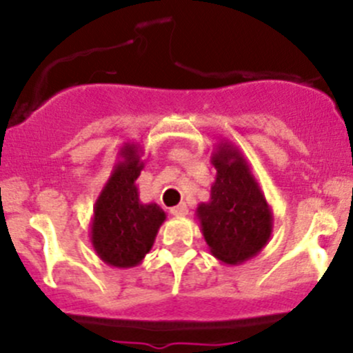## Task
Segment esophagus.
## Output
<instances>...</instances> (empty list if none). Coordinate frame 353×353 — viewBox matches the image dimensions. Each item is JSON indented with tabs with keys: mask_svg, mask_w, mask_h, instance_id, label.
Masks as SVG:
<instances>
[{
	"mask_svg": "<svg viewBox=\"0 0 353 353\" xmlns=\"http://www.w3.org/2000/svg\"><path fill=\"white\" fill-rule=\"evenodd\" d=\"M170 213H172L174 216H186L188 215V206L184 205V203H181V205L170 208Z\"/></svg>",
	"mask_w": 353,
	"mask_h": 353,
	"instance_id": "esophagus-1",
	"label": "esophagus"
}]
</instances>
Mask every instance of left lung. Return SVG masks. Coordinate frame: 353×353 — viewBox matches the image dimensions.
Here are the masks:
<instances>
[{"instance_id":"left-lung-1","label":"left lung","mask_w":353,"mask_h":353,"mask_svg":"<svg viewBox=\"0 0 353 353\" xmlns=\"http://www.w3.org/2000/svg\"><path fill=\"white\" fill-rule=\"evenodd\" d=\"M210 162L216 176L210 199L199 203L196 219L210 252L225 265H241L268 244L273 212L236 145L220 141Z\"/></svg>"}]
</instances>
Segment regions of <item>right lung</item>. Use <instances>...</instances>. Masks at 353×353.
Listing matches in <instances>:
<instances>
[{"label":"right lung","instance_id":"right-lung-1","mask_svg":"<svg viewBox=\"0 0 353 353\" xmlns=\"http://www.w3.org/2000/svg\"><path fill=\"white\" fill-rule=\"evenodd\" d=\"M138 143H124L108 183L94 205L90 243L99 258L114 268H133L155 243L165 212L157 203H141L137 179L145 167Z\"/></svg>","mask_w":353,"mask_h":353}]
</instances>
